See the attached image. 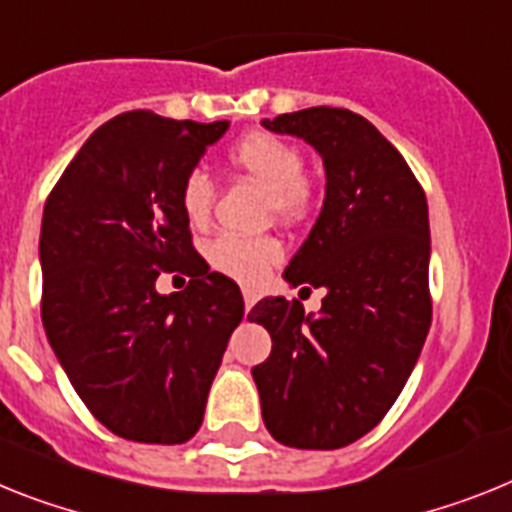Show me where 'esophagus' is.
Instances as JSON below:
<instances>
[{
  "label": "esophagus",
  "mask_w": 512,
  "mask_h": 512,
  "mask_svg": "<svg viewBox=\"0 0 512 512\" xmlns=\"http://www.w3.org/2000/svg\"><path fill=\"white\" fill-rule=\"evenodd\" d=\"M257 302V296H255V291H249V289H244V309H252V304Z\"/></svg>",
  "instance_id": "obj_1"
}]
</instances>
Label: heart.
Returning <instances> with one entry per match:
<instances>
[{
	"label": "heart",
	"instance_id": "heart-1",
	"mask_svg": "<svg viewBox=\"0 0 512 512\" xmlns=\"http://www.w3.org/2000/svg\"><path fill=\"white\" fill-rule=\"evenodd\" d=\"M229 163L236 171L252 176L268 187V205L281 218H299L312 203V190L304 179V156L294 143L273 132H249L229 148ZM216 200V184L205 169H192L184 176L179 203L192 226H203ZM281 244L270 236L221 234L208 244L210 265L239 283L255 286L278 263Z\"/></svg>",
	"mask_w": 512,
	"mask_h": 512
}]
</instances>
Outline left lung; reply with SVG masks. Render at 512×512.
Segmentation results:
<instances>
[{
    "label": "left lung",
    "instance_id": "8db88e82",
    "mask_svg": "<svg viewBox=\"0 0 512 512\" xmlns=\"http://www.w3.org/2000/svg\"><path fill=\"white\" fill-rule=\"evenodd\" d=\"M263 127L302 137L325 166V200L283 278L325 289L317 315L268 296L249 312L273 338L252 369L278 442L336 450L364 437L401 395L432 322L429 213L409 163L372 122L315 106Z\"/></svg>",
    "mask_w": 512,
    "mask_h": 512
}]
</instances>
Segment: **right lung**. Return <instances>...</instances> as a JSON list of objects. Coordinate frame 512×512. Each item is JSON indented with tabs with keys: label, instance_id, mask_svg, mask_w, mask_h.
<instances>
[{
	"label": "right lung",
	"instance_id": "1",
	"mask_svg": "<svg viewBox=\"0 0 512 512\" xmlns=\"http://www.w3.org/2000/svg\"><path fill=\"white\" fill-rule=\"evenodd\" d=\"M226 130L124 111L85 140L46 200V338L90 414L124 440L195 437L244 317L242 291L197 255L179 203L184 176ZM161 269L190 275L188 289L158 295Z\"/></svg>",
	"mask_w": 512,
	"mask_h": 512
}]
</instances>
